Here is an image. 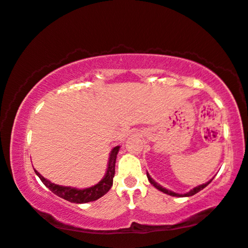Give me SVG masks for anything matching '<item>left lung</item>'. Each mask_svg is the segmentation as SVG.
<instances>
[{
    "label": "left lung",
    "mask_w": 248,
    "mask_h": 248,
    "mask_svg": "<svg viewBox=\"0 0 248 248\" xmlns=\"http://www.w3.org/2000/svg\"><path fill=\"white\" fill-rule=\"evenodd\" d=\"M147 173V172H146ZM147 178H148V180H150V183L153 185V186L155 187V188H157L158 190H161V191H163V193H166V194H168V195H171V196H177V197H185V196H191V195H195L196 193H199L200 190H202L203 188H205L207 185H209L210 183H211V180L209 181V183H206V184H203V185H200V186H197V187H195L194 188V189H191L189 193H187V194H177V193H173V191H171V190H168V189H166V188H163L162 186H160V185L158 184H156L155 183V181L152 179L151 178V176L150 174L147 173Z\"/></svg>",
    "instance_id": "obj_1"
}]
</instances>
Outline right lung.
<instances>
[{"label":"right lung","mask_w":248,"mask_h":248,"mask_svg":"<svg viewBox=\"0 0 248 248\" xmlns=\"http://www.w3.org/2000/svg\"><path fill=\"white\" fill-rule=\"evenodd\" d=\"M119 152V146H115L113 150L111 151L110 154V160H108V171L105 173V177L102 179L97 185H95L93 187L86 188V189H77V188H71V187H64V186H59V185L52 184L51 181L46 180L44 177L41 176L37 171L35 170V172L39 177V179L43 181V184L48 188L49 190L53 191L55 195L65 201H69L71 203H88L96 201L107 194L113 184V177H114V171H115V158H117V154Z\"/></svg>","instance_id":"add662e5"}]
</instances>
